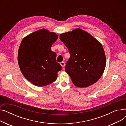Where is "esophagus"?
I'll return each mask as SVG.
<instances>
[{
	"instance_id": "34e87169",
	"label": "esophagus",
	"mask_w": 126,
	"mask_h": 126,
	"mask_svg": "<svg viewBox=\"0 0 126 126\" xmlns=\"http://www.w3.org/2000/svg\"><path fill=\"white\" fill-rule=\"evenodd\" d=\"M60 65H61V66H62V67H64V66H65V63L64 62H61V63H60Z\"/></svg>"
}]
</instances>
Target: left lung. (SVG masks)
I'll return each instance as SVG.
<instances>
[{
	"instance_id": "1",
	"label": "left lung",
	"mask_w": 126,
	"mask_h": 126,
	"mask_svg": "<svg viewBox=\"0 0 126 126\" xmlns=\"http://www.w3.org/2000/svg\"><path fill=\"white\" fill-rule=\"evenodd\" d=\"M60 39L70 55L65 71L73 84L84 88L95 83L103 75L106 63L102 43L80 28L60 34Z\"/></svg>"
}]
</instances>
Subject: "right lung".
<instances>
[{"mask_svg":"<svg viewBox=\"0 0 126 126\" xmlns=\"http://www.w3.org/2000/svg\"><path fill=\"white\" fill-rule=\"evenodd\" d=\"M55 32L42 29L24 37L20 45L18 62L24 77L32 84L43 87L54 82L61 66L51 47L58 39Z\"/></svg>","mask_w":126,"mask_h":126,"instance_id":"obj_1","label":"right lung"}]
</instances>
